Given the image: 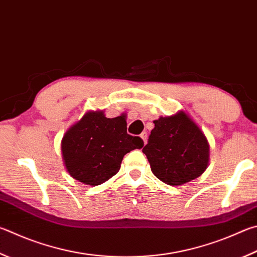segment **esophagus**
I'll use <instances>...</instances> for the list:
<instances>
[{"mask_svg":"<svg viewBox=\"0 0 257 257\" xmlns=\"http://www.w3.org/2000/svg\"><path fill=\"white\" fill-rule=\"evenodd\" d=\"M141 137H142V139H143L144 144L146 145V144H147V133H143V134L141 135Z\"/></svg>","mask_w":257,"mask_h":257,"instance_id":"esophagus-1","label":"esophagus"}]
</instances>
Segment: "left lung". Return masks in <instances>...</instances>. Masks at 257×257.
I'll return each instance as SVG.
<instances>
[{
    "label": "left lung",
    "instance_id": "8db88e82",
    "mask_svg": "<svg viewBox=\"0 0 257 257\" xmlns=\"http://www.w3.org/2000/svg\"><path fill=\"white\" fill-rule=\"evenodd\" d=\"M155 127L143 148L153 174L169 185L197 179L209 165L206 135L185 111L154 120Z\"/></svg>",
    "mask_w": 257,
    "mask_h": 257
}]
</instances>
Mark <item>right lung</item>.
Returning a JSON list of instances; mask_svg holds the SVG:
<instances>
[{"label":"right lung","instance_id":"right-lung-1","mask_svg":"<svg viewBox=\"0 0 257 257\" xmlns=\"http://www.w3.org/2000/svg\"><path fill=\"white\" fill-rule=\"evenodd\" d=\"M143 146L142 138L127 134L123 115L106 118L103 110L87 111L65 133L62 155L73 179L94 186L118 173L125 154Z\"/></svg>","mask_w":257,"mask_h":257}]
</instances>
